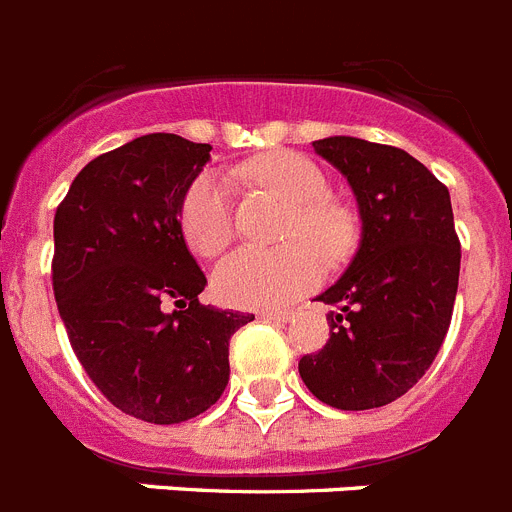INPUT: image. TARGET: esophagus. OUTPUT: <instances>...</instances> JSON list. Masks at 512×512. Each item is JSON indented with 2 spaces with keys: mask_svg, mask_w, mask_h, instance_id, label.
Masks as SVG:
<instances>
[{
  "mask_svg": "<svg viewBox=\"0 0 512 512\" xmlns=\"http://www.w3.org/2000/svg\"><path fill=\"white\" fill-rule=\"evenodd\" d=\"M257 317H260L262 322H288V319H291V311H260Z\"/></svg>",
  "mask_w": 512,
  "mask_h": 512,
  "instance_id": "34e87169",
  "label": "esophagus"
}]
</instances>
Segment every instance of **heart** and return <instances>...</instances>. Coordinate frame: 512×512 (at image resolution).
Returning a JSON list of instances; mask_svg holds the SVG:
<instances>
[{"label":"heart","mask_w":512,"mask_h":512,"mask_svg":"<svg viewBox=\"0 0 512 512\" xmlns=\"http://www.w3.org/2000/svg\"><path fill=\"white\" fill-rule=\"evenodd\" d=\"M244 175L293 203L286 242L275 250L242 247L213 268V293L239 309H278L319 286L327 257H342L355 242L353 213L327 198V177L319 164L296 151H265L244 167ZM180 231L203 257L219 255L234 237V195L216 172L195 177L180 203ZM315 244L311 245L310 242Z\"/></svg>","instance_id":"1"}]
</instances>
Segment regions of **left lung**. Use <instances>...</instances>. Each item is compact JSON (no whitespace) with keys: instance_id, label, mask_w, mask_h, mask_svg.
<instances>
[{"instance_id":"left-lung-1","label":"left lung","mask_w":512,"mask_h":512,"mask_svg":"<svg viewBox=\"0 0 512 512\" xmlns=\"http://www.w3.org/2000/svg\"><path fill=\"white\" fill-rule=\"evenodd\" d=\"M314 151L348 177L363 231L348 270L317 296L340 311L299 373L319 402L373 410L407 394L446 340L461 268L451 195L397 146L330 136Z\"/></svg>"}]
</instances>
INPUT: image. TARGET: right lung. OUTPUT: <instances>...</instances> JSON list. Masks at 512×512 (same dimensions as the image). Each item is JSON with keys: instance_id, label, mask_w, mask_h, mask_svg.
<instances>
[{"instance_id": "right-lung-1", "label": "right lung", "mask_w": 512, "mask_h": 512, "mask_svg": "<svg viewBox=\"0 0 512 512\" xmlns=\"http://www.w3.org/2000/svg\"><path fill=\"white\" fill-rule=\"evenodd\" d=\"M208 159L211 144L139 136L92 159L53 219V296L71 348L110 404L154 425L219 402L231 335L255 319L198 301L206 275L180 203Z\"/></svg>"}]
</instances>
